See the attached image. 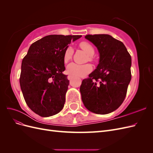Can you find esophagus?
I'll return each mask as SVG.
<instances>
[{
    "mask_svg": "<svg viewBox=\"0 0 153 153\" xmlns=\"http://www.w3.org/2000/svg\"><path fill=\"white\" fill-rule=\"evenodd\" d=\"M73 78V76L72 75H68V79L69 80H71Z\"/></svg>",
    "mask_w": 153,
    "mask_h": 153,
    "instance_id": "1",
    "label": "esophagus"
}]
</instances>
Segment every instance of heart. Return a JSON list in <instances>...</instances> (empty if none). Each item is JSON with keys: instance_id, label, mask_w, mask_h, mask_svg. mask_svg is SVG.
<instances>
[{"instance_id": "1", "label": "heart", "mask_w": 153, "mask_h": 153, "mask_svg": "<svg viewBox=\"0 0 153 153\" xmlns=\"http://www.w3.org/2000/svg\"><path fill=\"white\" fill-rule=\"evenodd\" d=\"M80 48L89 55V59L90 61L92 59V55L94 54V48L92 45L87 41H82L79 43ZM73 50L71 47H68L64 53L63 61L64 62H68L72 58ZM92 70V66L89 64H78L75 63L69 64L67 67V71L74 76H85Z\"/></svg>"}]
</instances>
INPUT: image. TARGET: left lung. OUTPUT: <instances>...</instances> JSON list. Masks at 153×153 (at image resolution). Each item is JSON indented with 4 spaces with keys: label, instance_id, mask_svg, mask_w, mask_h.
<instances>
[{
    "label": "left lung",
    "instance_id": "1",
    "mask_svg": "<svg viewBox=\"0 0 153 153\" xmlns=\"http://www.w3.org/2000/svg\"><path fill=\"white\" fill-rule=\"evenodd\" d=\"M100 53L96 69L83 80L80 88L85 108L97 114L117 109L126 96L131 81V57L124 45L108 34L86 35Z\"/></svg>",
    "mask_w": 153,
    "mask_h": 153
}]
</instances>
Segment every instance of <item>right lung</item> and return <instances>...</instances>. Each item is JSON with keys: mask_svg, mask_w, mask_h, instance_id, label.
I'll list each match as a JSON object with an SVG mask.
<instances>
[{"mask_svg": "<svg viewBox=\"0 0 153 153\" xmlns=\"http://www.w3.org/2000/svg\"><path fill=\"white\" fill-rule=\"evenodd\" d=\"M81 35H49L32 43L23 59L20 84L27 105L41 117L61 112L69 81L63 61L71 41Z\"/></svg>", "mask_w": 153, "mask_h": 153, "instance_id": "add662e5", "label": "right lung"}]
</instances>
